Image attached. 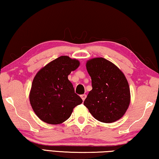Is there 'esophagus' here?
I'll return each mask as SVG.
<instances>
[{"mask_svg": "<svg viewBox=\"0 0 159 159\" xmlns=\"http://www.w3.org/2000/svg\"><path fill=\"white\" fill-rule=\"evenodd\" d=\"M80 97H81V98H82V99L83 100V101H84V99H86V97H87V95L84 94H82Z\"/></svg>", "mask_w": 159, "mask_h": 159, "instance_id": "obj_1", "label": "esophagus"}]
</instances>
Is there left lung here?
Instances as JSON below:
<instances>
[{
  "label": "left lung",
  "instance_id": "obj_1",
  "mask_svg": "<svg viewBox=\"0 0 159 159\" xmlns=\"http://www.w3.org/2000/svg\"><path fill=\"white\" fill-rule=\"evenodd\" d=\"M86 68L92 79V89L84 105L97 120L112 123L120 119L131 101L130 88L121 70L103 57L87 61Z\"/></svg>",
  "mask_w": 159,
  "mask_h": 159
}]
</instances>
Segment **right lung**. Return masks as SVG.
I'll list each match as a JSON object with an SVG mask.
<instances>
[{
	"mask_svg": "<svg viewBox=\"0 0 159 159\" xmlns=\"http://www.w3.org/2000/svg\"><path fill=\"white\" fill-rule=\"evenodd\" d=\"M79 60L60 56L41 68L33 80L29 94L30 105L40 120L60 124L70 118L82 99L75 93L68 75L77 69Z\"/></svg>",
	"mask_w": 159,
	"mask_h": 159,
	"instance_id": "obj_1",
	"label": "right lung"
}]
</instances>
